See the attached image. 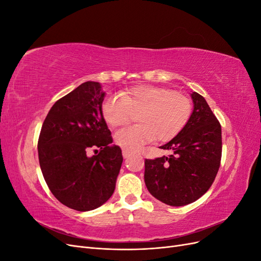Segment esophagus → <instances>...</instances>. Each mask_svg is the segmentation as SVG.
<instances>
[{
  "instance_id": "34e87169",
  "label": "esophagus",
  "mask_w": 261,
  "mask_h": 261,
  "mask_svg": "<svg viewBox=\"0 0 261 261\" xmlns=\"http://www.w3.org/2000/svg\"><path fill=\"white\" fill-rule=\"evenodd\" d=\"M122 153H123V156L124 158H128L129 155H130V151H128V150H125V149H123V151H122Z\"/></svg>"
}]
</instances>
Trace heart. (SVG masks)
<instances>
[{
	"instance_id": "heart-1",
	"label": "heart",
	"mask_w": 261,
	"mask_h": 261,
	"mask_svg": "<svg viewBox=\"0 0 261 261\" xmlns=\"http://www.w3.org/2000/svg\"><path fill=\"white\" fill-rule=\"evenodd\" d=\"M102 115L112 127L127 124L136 115L139 124L115 134V143L128 151L156 139L161 143L175 138L185 128L193 112L186 94L163 87L136 86L111 94L102 103Z\"/></svg>"
}]
</instances>
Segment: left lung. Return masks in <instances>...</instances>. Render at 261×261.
<instances>
[{
    "label": "left lung",
    "instance_id": "left-lung-1",
    "mask_svg": "<svg viewBox=\"0 0 261 261\" xmlns=\"http://www.w3.org/2000/svg\"><path fill=\"white\" fill-rule=\"evenodd\" d=\"M194 111L185 128L161 149L169 156L145 160V183L158 200L186 206L206 194L215 180L222 155L221 125L207 101L193 92Z\"/></svg>",
    "mask_w": 261,
    "mask_h": 261
}]
</instances>
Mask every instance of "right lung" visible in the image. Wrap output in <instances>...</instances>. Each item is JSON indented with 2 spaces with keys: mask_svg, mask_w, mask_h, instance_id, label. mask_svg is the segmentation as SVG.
Masks as SVG:
<instances>
[{
  "mask_svg": "<svg viewBox=\"0 0 261 261\" xmlns=\"http://www.w3.org/2000/svg\"><path fill=\"white\" fill-rule=\"evenodd\" d=\"M103 99L99 83L82 84L55 102L39 135V163L46 185L60 202L77 211L93 210L109 200L123 162L102 115ZM89 148L94 156L86 155Z\"/></svg>",
  "mask_w": 261,
  "mask_h": 261,
  "instance_id": "1",
  "label": "right lung"
}]
</instances>
